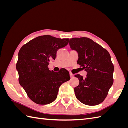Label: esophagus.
Listing matches in <instances>:
<instances>
[{
	"instance_id": "esophagus-1",
	"label": "esophagus",
	"mask_w": 128,
	"mask_h": 128,
	"mask_svg": "<svg viewBox=\"0 0 128 128\" xmlns=\"http://www.w3.org/2000/svg\"><path fill=\"white\" fill-rule=\"evenodd\" d=\"M70 78H72L74 77V75H73L72 73H70Z\"/></svg>"
}]
</instances>
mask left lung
I'll return each mask as SVG.
<instances>
[{"label":"left lung","instance_id":"obj_1","mask_svg":"<svg viewBox=\"0 0 128 128\" xmlns=\"http://www.w3.org/2000/svg\"><path fill=\"white\" fill-rule=\"evenodd\" d=\"M72 50L78 52L77 63L87 72L85 78L78 74L79 84L74 88L76 98L83 104L96 106L104 100L113 83L114 66L108 52L87 37L69 40Z\"/></svg>","mask_w":128,"mask_h":128}]
</instances>
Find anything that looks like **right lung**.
<instances>
[{
	"label": "right lung",
	"mask_w": 128,
	"mask_h": 128,
	"mask_svg": "<svg viewBox=\"0 0 128 128\" xmlns=\"http://www.w3.org/2000/svg\"><path fill=\"white\" fill-rule=\"evenodd\" d=\"M69 40L50 35L38 36L24 44L18 52L16 68L19 84L30 99L38 104L53 102L60 86L70 79L66 69L54 72L48 68L50 60H55L57 50L68 44Z\"/></svg>",
	"instance_id": "obj_1"
}]
</instances>
